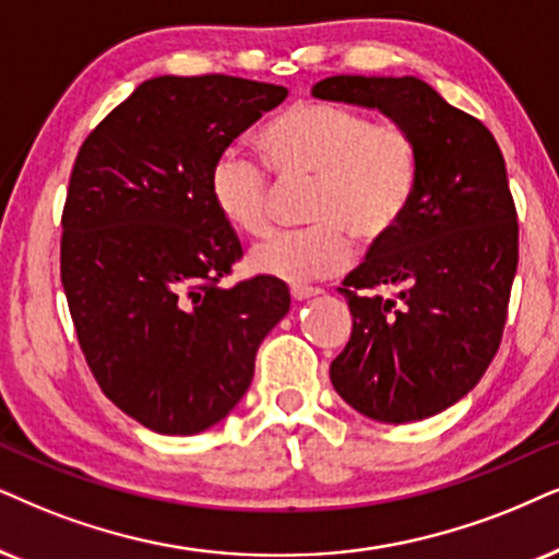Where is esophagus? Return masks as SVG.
Wrapping results in <instances>:
<instances>
[{
    "instance_id": "obj_1",
    "label": "esophagus",
    "mask_w": 559,
    "mask_h": 559,
    "mask_svg": "<svg viewBox=\"0 0 559 559\" xmlns=\"http://www.w3.org/2000/svg\"><path fill=\"white\" fill-rule=\"evenodd\" d=\"M320 296V288H309V286H292V299L294 301H307Z\"/></svg>"
}]
</instances>
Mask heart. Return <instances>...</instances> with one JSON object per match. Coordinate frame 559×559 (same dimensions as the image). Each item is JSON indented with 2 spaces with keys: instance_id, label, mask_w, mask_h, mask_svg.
I'll return each instance as SVG.
<instances>
[{
  "instance_id": "1",
  "label": "heart",
  "mask_w": 559,
  "mask_h": 559,
  "mask_svg": "<svg viewBox=\"0 0 559 559\" xmlns=\"http://www.w3.org/2000/svg\"><path fill=\"white\" fill-rule=\"evenodd\" d=\"M265 159L281 178H314L312 229L278 231L250 255L267 278L307 284L343 273L353 240L392 242L420 190V150L405 126L377 121L335 103H299L260 133ZM211 203L239 235H265L273 222V186L265 169L237 150L218 154L209 175Z\"/></svg>"
}]
</instances>
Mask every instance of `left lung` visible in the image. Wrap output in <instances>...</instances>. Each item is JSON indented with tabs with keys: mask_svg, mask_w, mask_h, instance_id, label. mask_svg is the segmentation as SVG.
Instances as JSON below:
<instances>
[{
	"mask_svg": "<svg viewBox=\"0 0 559 559\" xmlns=\"http://www.w3.org/2000/svg\"><path fill=\"white\" fill-rule=\"evenodd\" d=\"M312 95L379 110L418 141L413 211L343 281L353 330L330 379L366 418L426 420L475 390L503 335L519 265L503 154L477 118L418 76H328Z\"/></svg>",
	"mask_w": 559,
	"mask_h": 559,
	"instance_id": "1",
	"label": "left lung"
}]
</instances>
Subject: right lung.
Here are the masks:
<instances>
[{"label":"right lung","mask_w":559,"mask_h":559,"mask_svg":"<svg viewBox=\"0 0 559 559\" xmlns=\"http://www.w3.org/2000/svg\"><path fill=\"white\" fill-rule=\"evenodd\" d=\"M242 76H154L84 139L61 216V284L100 390L162 436L222 423L250 390L260 343L292 307L242 258L211 203L218 154L286 100Z\"/></svg>","instance_id":"obj_1"}]
</instances>
